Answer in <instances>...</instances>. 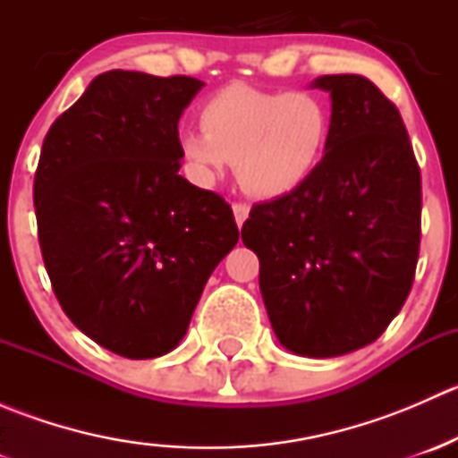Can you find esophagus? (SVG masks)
I'll return each instance as SVG.
<instances>
[{
	"mask_svg": "<svg viewBox=\"0 0 458 458\" xmlns=\"http://www.w3.org/2000/svg\"><path fill=\"white\" fill-rule=\"evenodd\" d=\"M233 212H234V221H237V225L242 228L243 221H246L248 215H250V206H248V203H233Z\"/></svg>",
	"mask_w": 458,
	"mask_h": 458,
	"instance_id": "1",
	"label": "esophagus"
}]
</instances>
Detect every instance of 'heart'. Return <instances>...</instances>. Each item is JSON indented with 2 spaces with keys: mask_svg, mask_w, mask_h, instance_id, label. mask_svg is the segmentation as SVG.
Here are the masks:
<instances>
[{
  "mask_svg": "<svg viewBox=\"0 0 458 458\" xmlns=\"http://www.w3.org/2000/svg\"><path fill=\"white\" fill-rule=\"evenodd\" d=\"M199 123L203 132L179 137L191 173L215 182L233 164L243 191L266 201L293 195L317 173L332 132L321 97L248 84L215 92L201 106Z\"/></svg>",
  "mask_w": 458,
  "mask_h": 458,
  "instance_id": "obj_1",
  "label": "heart"
}]
</instances>
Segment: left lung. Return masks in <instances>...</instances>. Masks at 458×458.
<instances>
[{
	"label": "left lung",
	"mask_w": 458,
	"mask_h": 458,
	"mask_svg": "<svg viewBox=\"0 0 458 458\" xmlns=\"http://www.w3.org/2000/svg\"><path fill=\"white\" fill-rule=\"evenodd\" d=\"M332 132L299 191L252 206L242 239L259 257L272 330L301 357L372 344L408 299L421 243V170L399 108L361 75H323Z\"/></svg>",
	"instance_id": "obj_1"
}]
</instances>
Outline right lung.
I'll use <instances>...</instances> for the list:
<instances>
[{
	"mask_svg": "<svg viewBox=\"0 0 458 458\" xmlns=\"http://www.w3.org/2000/svg\"><path fill=\"white\" fill-rule=\"evenodd\" d=\"M195 77L108 71L55 119L35 173L37 234L68 318L114 354L177 348L234 243L233 208L179 174Z\"/></svg>",
	"mask_w": 458,
	"mask_h": 458,
	"instance_id": "add662e5",
	"label": "right lung"
}]
</instances>
